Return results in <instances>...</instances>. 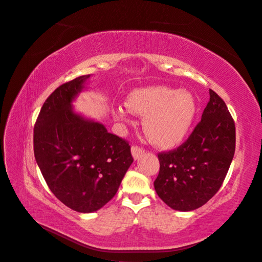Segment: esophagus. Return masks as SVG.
Instances as JSON below:
<instances>
[{"mask_svg": "<svg viewBox=\"0 0 262 262\" xmlns=\"http://www.w3.org/2000/svg\"><path fill=\"white\" fill-rule=\"evenodd\" d=\"M131 152H132V155L134 157V160H138V158L144 153V149L142 148L141 146H138V145H132L131 147Z\"/></svg>", "mask_w": 262, "mask_h": 262, "instance_id": "34e87169", "label": "esophagus"}]
</instances>
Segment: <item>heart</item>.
Wrapping results in <instances>:
<instances>
[{
  "label": "heart",
  "instance_id": "obj_1",
  "mask_svg": "<svg viewBox=\"0 0 262 262\" xmlns=\"http://www.w3.org/2000/svg\"><path fill=\"white\" fill-rule=\"evenodd\" d=\"M128 108L145 116L143 128L155 145L168 148L185 139L195 112L193 97L187 92L165 86H147L133 90L126 98ZM118 119L128 121V110L117 107Z\"/></svg>",
  "mask_w": 262,
  "mask_h": 262
}]
</instances>
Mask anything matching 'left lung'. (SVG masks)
I'll list each match as a JSON object with an SVG mask.
<instances>
[{"label": "left lung", "instance_id": "8db88e82", "mask_svg": "<svg viewBox=\"0 0 262 262\" xmlns=\"http://www.w3.org/2000/svg\"><path fill=\"white\" fill-rule=\"evenodd\" d=\"M235 122L227 106L210 90L201 120L177 148L157 154L156 193L173 210L192 211L215 194L233 161Z\"/></svg>", "mask_w": 262, "mask_h": 262}]
</instances>
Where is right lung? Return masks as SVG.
<instances>
[{"label": "right lung", "mask_w": 262, "mask_h": 262, "mask_svg": "<svg viewBox=\"0 0 262 262\" xmlns=\"http://www.w3.org/2000/svg\"><path fill=\"white\" fill-rule=\"evenodd\" d=\"M89 77L54 90L34 126L35 158L47 185L63 204L81 213L112 200L133 162L128 141L72 110L71 101Z\"/></svg>", "instance_id": "add662e5"}]
</instances>
